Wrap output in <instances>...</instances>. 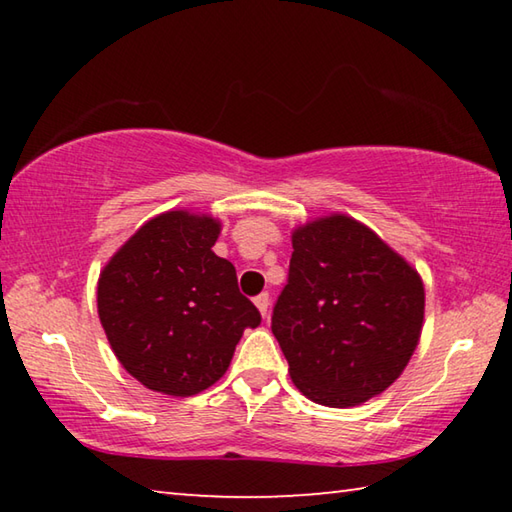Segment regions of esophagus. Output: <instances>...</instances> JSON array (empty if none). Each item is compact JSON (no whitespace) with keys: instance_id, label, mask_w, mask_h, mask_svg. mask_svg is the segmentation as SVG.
I'll return each mask as SVG.
<instances>
[{"instance_id":"34e87169","label":"esophagus","mask_w":512,"mask_h":512,"mask_svg":"<svg viewBox=\"0 0 512 512\" xmlns=\"http://www.w3.org/2000/svg\"><path fill=\"white\" fill-rule=\"evenodd\" d=\"M255 305H257V309H259V314L266 316L268 305H271V298H268V293H259V296L255 298Z\"/></svg>"}]
</instances>
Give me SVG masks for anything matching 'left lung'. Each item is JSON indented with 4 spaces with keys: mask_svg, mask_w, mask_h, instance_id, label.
Wrapping results in <instances>:
<instances>
[{
    "mask_svg": "<svg viewBox=\"0 0 512 512\" xmlns=\"http://www.w3.org/2000/svg\"><path fill=\"white\" fill-rule=\"evenodd\" d=\"M418 271L375 232L334 214L293 232L271 329L302 395L348 409L386 391L418 345Z\"/></svg>",
    "mask_w": 512,
    "mask_h": 512,
    "instance_id": "1",
    "label": "left lung"
}]
</instances>
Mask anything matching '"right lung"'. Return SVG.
<instances>
[{"instance_id":"obj_1","label":"right lung","mask_w":512,"mask_h":512,"mask_svg":"<svg viewBox=\"0 0 512 512\" xmlns=\"http://www.w3.org/2000/svg\"><path fill=\"white\" fill-rule=\"evenodd\" d=\"M212 216L167 212L146 221L101 271L97 305L112 352L146 388L189 397L228 370L246 327L262 323L214 255Z\"/></svg>"}]
</instances>
